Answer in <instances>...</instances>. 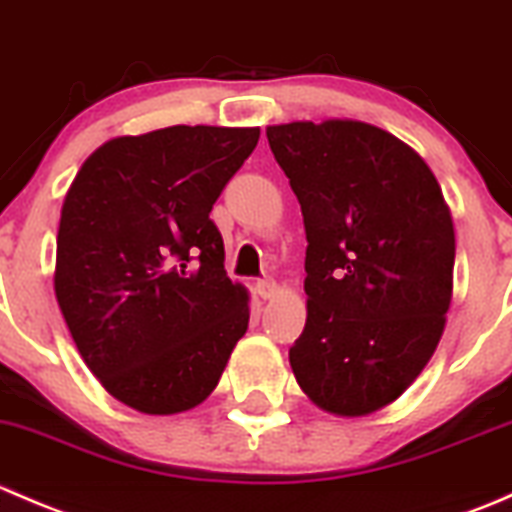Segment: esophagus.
I'll use <instances>...</instances> for the list:
<instances>
[{
  "label": "esophagus",
  "instance_id": "1",
  "mask_svg": "<svg viewBox=\"0 0 512 512\" xmlns=\"http://www.w3.org/2000/svg\"><path fill=\"white\" fill-rule=\"evenodd\" d=\"M255 289H257V294H260L262 299H270V297H275L277 282L272 280V277H262V280H257Z\"/></svg>",
  "mask_w": 512,
  "mask_h": 512
}]
</instances>
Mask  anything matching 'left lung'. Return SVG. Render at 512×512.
<instances>
[{"label": "left lung", "instance_id": "left-lung-1", "mask_svg": "<svg viewBox=\"0 0 512 512\" xmlns=\"http://www.w3.org/2000/svg\"><path fill=\"white\" fill-rule=\"evenodd\" d=\"M302 205L307 324L289 349L304 394L339 416L399 399L428 364L453 292L456 235L418 153L361 121L267 128Z\"/></svg>", "mask_w": 512, "mask_h": 512}]
</instances>
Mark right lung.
<instances>
[{
    "instance_id": "right-lung-1",
    "label": "right lung",
    "mask_w": 512,
    "mask_h": 512,
    "mask_svg": "<svg viewBox=\"0 0 512 512\" xmlns=\"http://www.w3.org/2000/svg\"><path fill=\"white\" fill-rule=\"evenodd\" d=\"M260 128L170 126L103 143L61 208L54 289L103 389L153 416L198 406L247 332L210 220Z\"/></svg>"
}]
</instances>
